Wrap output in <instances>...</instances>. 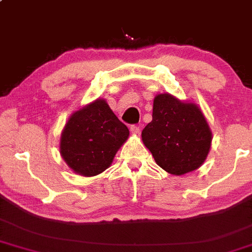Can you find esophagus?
<instances>
[{"label": "esophagus", "instance_id": "obj_1", "mask_svg": "<svg viewBox=\"0 0 252 252\" xmlns=\"http://www.w3.org/2000/svg\"><path fill=\"white\" fill-rule=\"evenodd\" d=\"M129 129H131V132L133 134H139V131H141L139 126H137V125H132L131 127H129Z\"/></svg>", "mask_w": 252, "mask_h": 252}]
</instances>
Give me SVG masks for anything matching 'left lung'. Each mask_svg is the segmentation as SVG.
Instances as JSON below:
<instances>
[{
  "mask_svg": "<svg viewBox=\"0 0 252 252\" xmlns=\"http://www.w3.org/2000/svg\"><path fill=\"white\" fill-rule=\"evenodd\" d=\"M142 141L162 170L182 176L204 164L212 132L195 103L161 93L155 95L153 120L142 131Z\"/></svg>",
  "mask_w": 252,
  "mask_h": 252,
  "instance_id": "8db88e82",
  "label": "left lung"
}]
</instances>
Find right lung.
Instances as JSON below:
<instances>
[{
    "mask_svg": "<svg viewBox=\"0 0 252 252\" xmlns=\"http://www.w3.org/2000/svg\"><path fill=\"white\" fill-rule=\"evenodd\" d=\"M128 136L107 100L98 98L71 114L62 131L59 152L71 171L92 177L111 165Z\"/></svg>",
    "mask_w": 252,
    "mask_h": 252,
    "instance_id": "1",
    "label": "right lung"
}]
</instances>
